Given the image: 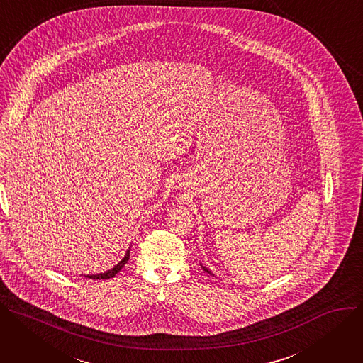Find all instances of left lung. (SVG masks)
Here are the masks:
<instances>
[{
  "mask_svg": "<svg viewBox=\"0 0 363 363\" xmlns=\"http://www.w3.org/2000/svg\"><path fill=\"white\" fill-rule=\"evenodd\" d=\"M202 268H203V269H205V271H206V272H209V274H212V272H211V271H209V269H208V268H206V267H203V265H202ZM212 275H213V274H212Z\"/></svg>",
  "mask_w": 363,
  "mask_h": 363,
  "instance_id": "left-lung-1",
  "label": "left lung"
}]
</instances>
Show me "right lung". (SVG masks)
Segmentation results:
<instances>
[{"mask_svg": "<svg viewBox=\"0 0 363 363\" xmlns=\"http://www.w3.org/2000/svg\"><path fill=\"white\" fill-rule=\"evenodd\" d=\"M131 250V248H130ZM130 250L125 252V257L121 259L113 268H111V269H108V271H105V272H99V274H92V275H85V277H88V278H94V279H105V278H112V277H115L121 269L124 268V265L128 262V259H130Z\"/></svg>", "mask_w": 363, "mask_h": 363, "instance_id": "right-lung-1", "label": "right lung"}]
</instances>
